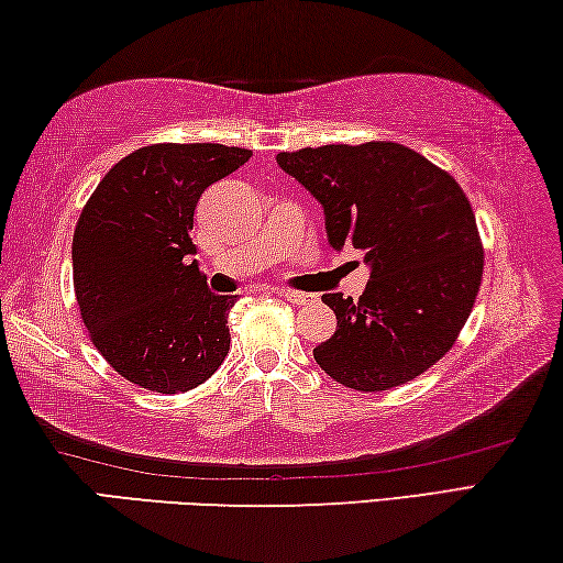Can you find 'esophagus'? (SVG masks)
Listing matches in <instances>:
<instances>
[{
  "label": "esophagus",
  "instance_id": "1",
  "mask_svg": "<svg viewBox=\"0 0 563 563\" xmlns=\"http://www.w3.org/2000/svg\"><path fill=\"white\" fill-rule=\"evenodd\" d=\"M276 294H279L282 299L291 301V303H307V301H309L307 294H299V291H289V289H276Z\"/></svg>",
  "mask_w": 563,
  "mask_h": 563
}]
</instances>
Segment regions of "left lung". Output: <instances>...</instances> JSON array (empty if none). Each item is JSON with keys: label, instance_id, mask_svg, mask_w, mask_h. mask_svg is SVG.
Here are the masks:
<instances>
[{"label": "left lung", "instance_id": "1", "mask_svg": "<svg viewBox=\"0 0 563 563\" xmlns=\"http://www.w3.org/2000/svg\"><path fill=\"white\" fill-rule=\"evenodd\" d=\"M324 207L329 244L362 249L358 301L324 294L336 331L314 349L331 379L386 391L434 366L472 314L484 249L472 205L449 172L396 142L276 154Z\"/></svg>", "mask_w": 563, "mask_h": 563}]
</instances>
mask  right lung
<instances>
[{
  "label": "right lung",
  "instance_id": "obj_1",
  "mask_svg": "<svg viewBox=\"0 0 563 563\" xmlns=\"http://www.w3.org/2000/svg\"><path fill=\"white\" fill-rule=\"evenodd\" d=\"M249 156L224 144L142 146L104 174L81 209L71 239L81 321L97 352L142 389H195L229 354L236 297L207 289L191 229L205 189Z\"/></svg>",
  "mask_w": 563,
  "mask_h": 563
}]
</instances>
